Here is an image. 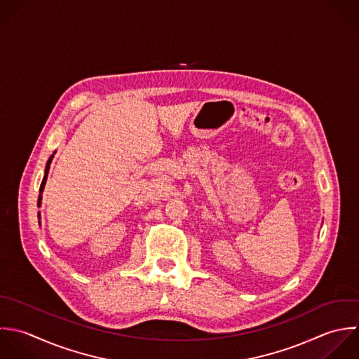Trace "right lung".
I'll list each match as a JSON object with an SVG mask.
<instances>
[{
    "label": "right lung",
    "mask_w": 359,
    "mask_h": 359,
    "mask_svg": "<svg viewBox=\"0 0 359 359\" xmlns=\"http://www.w3.org/2000/svg\"><path fill=\"white\" fill-rule=\"evenodd\" d=\"M55 154V152H54ZM54 154L48 158V161H47V163H46V169H44V176H43V180H41V184H40V196H39V201H37V205L40 207V204H41V193H43V190H44V186H46V180H47V175H48V169H50V163H51V161H53V158H54ZM39 215V224H40V212L37 214Z\"/></svg>",
    "instance_id": "1"
}]
</instances>
